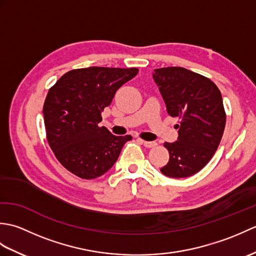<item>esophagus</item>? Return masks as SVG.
Returning a JSON list of instances; mask_svg holds the SVG:
<instances>
[{"instance_id": "esophagus-1", "label": "esophagus", "mask_w": 256, "mask_h": 256, "mask_svg": "<svg viewBox=\"0 0 256 256\" xmlns=\"http://www.w3.org/2000/svg\"><path fill=\"white\" fill-rule=\"evenodd\" d=\"M140 143H142L145 148H155V146L157 145V143L156 142H148V140H138Z\"/></svg>"}]
</instances>
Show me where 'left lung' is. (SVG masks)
Instances as JSON below:
<instances>
[{"label": "left lung", "mask_w": 256, "mask_h": 256, "mask_svg": "<svg viewBox=\"0 0 256 256\" xmlns=\"http://www.w3.org/2000/svg\"><path fill=\"white\" fill-rule=\"evenodd\" d=\"M155 84L167 113L179 118L178 138L165 143L170 160L160 168L165 176L186 178L202 170L214 155L226 126L221 92L212 81L182 67L155 69Z\"/></svg>", "instance_id": "1"}]
</instances>
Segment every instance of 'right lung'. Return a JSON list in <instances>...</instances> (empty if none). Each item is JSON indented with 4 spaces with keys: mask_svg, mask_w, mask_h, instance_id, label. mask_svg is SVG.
I'll return each instance as SVG.
<instances>
[{
    "mask_svg": "<svg viewBox=\"0 0 256 256\" xmlns=\"http://www.w3.org/2000/svg\"><path fill=\"white\" fill-rule=\"evenodd\" d=\"M138 68L89 67L64 74L48 91L42 108L48 144L59 162L82 179L102 176L114 165L131 135L116 136L101 112Z\"/></svg>",
    "mask_w": 256,
    "mask_h": 256,
    "instance_id": "right-lung-1",
    "label": "right lung"
}]
</instances>
